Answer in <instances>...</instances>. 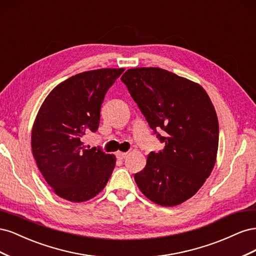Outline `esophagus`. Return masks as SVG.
I'll list each match as a JSON object with an SVG mask.
<instances>
[{"mask_svg": "<svg viewBox=\"0 0 256 256\" xmlns=\"http://www.w3.org/2000/svg\"><path fill=\"white\" fill-rule=\"evenodd\" d=\"M128 156V152H116V157L118 159H125Z\"/></svg>", "mask_w": 256, "mask_h": 256, "instance_id": "esophagus-1", "label": "esophagus"}]
</instances>
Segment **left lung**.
Instances as JSON below:
<instances>
[{"instance_id": "1", "label": "left lung", "mask_w": 256, "mask_h": 256, "mask_svg": "<svg viewBox=\"0 0 256 256\" xmlns=\"http://www.w3.org/2000/svg\"><path fill=\"white\" fill-rule=\"evenodd\" d=\"M120 80L166 143L134 175L138 187L158 205H180L196 194L216 164L219 122L212 100L200 84L158 67L128 69Z\"/></svg>"}]
</instances>
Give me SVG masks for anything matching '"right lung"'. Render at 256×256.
Here are the masks:
<instances>
[{
    "label": "right lung",
    "instance_id": "right-lung-1",
    "mask_svg": "<svg viewBox=\"0 0 256 256\" xmlns=\"http://www.w3.org/2000/svg\"><path fill=\"white\" fill-rule=\"evenodd\" d=\"M124 68L81 72L60 83L44 99L32 129V152L46 182L60 198L85 202L96 196L115 166L114 154L86 147L96 132L100 109Z\"/></svg>",
    "mask_w": 256,
    "mask_h": 256
}]
</instances>
